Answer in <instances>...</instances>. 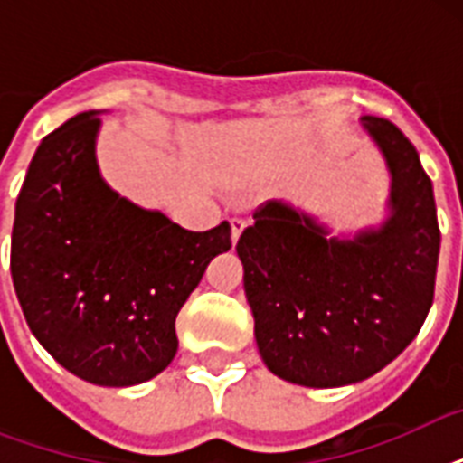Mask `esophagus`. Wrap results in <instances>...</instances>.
<instances>
[{"mask_svg":"<svg viewBox=\"0 0 463 463\" xmlns=\"http://www.w3.org/2000/svg\"><path fill=\"white\" fill-rule=\"evenodd\" d=\"M245 225H247V221L245 218H231V238H232V245H235V242H238L240 240V235H242V231H245Z\"/></svg>","mask_w":463,"mask_h":463,"instance_id":"esophagus-1","label":"esophagus"}]
</instances>
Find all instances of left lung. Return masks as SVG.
<instances>
[{
  "mask_svg": "<svg viewBox=\"0 0 463 463\" xmlns=\"http://www.w3.org/2000/svg\"><path fill=\"white\" fill-rule=\"evenodd\" d=\"M389 170L387 216L353 235L269 202L238 240L264 365L300 387L355 384L389 365L430 312L439 257L432 182L389 119L360 118Z\"/></svg>",
  "mask_w": 463,
  "mask_h": 463,
  "instance_id": "obj_1",
  "label": "left lung"
}]
</instances>
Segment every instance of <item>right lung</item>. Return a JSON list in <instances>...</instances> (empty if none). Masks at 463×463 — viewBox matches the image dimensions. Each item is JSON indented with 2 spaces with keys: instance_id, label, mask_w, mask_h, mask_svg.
Instances as JSON below:
<instances>
[{
  "instance_id": "add662e5",
  "label": "right lung",
  "mask_w": 463,
  "mask_h": 463,
  "mask_svg": "<svg viewBox=\"0 0 463 463\" xmlns=\"http://www.w3.org/2000/svg\"><path fill=\"white\" fill-rule=\"evenodd\" d=\"M100 110L47 134L16 199L11 279L33 336L98 387L154 380L177 353L175 319L231 223L206 232L144 209L103 180Z\"/></svg>"
}]
</instances>
